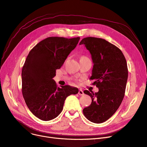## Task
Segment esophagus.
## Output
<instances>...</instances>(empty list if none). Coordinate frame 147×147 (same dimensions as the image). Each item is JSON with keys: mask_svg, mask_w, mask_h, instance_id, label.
Returning a JSON list of instances; mask_svg holds the SVG:
<instances>
[{"mask_svg": "<svg viewBox=\"0 0 147 147\" xmlns=\"http://www.w3.org/2000/svg\"><path fill=\"white\" fill-rule=\"evenodd\" d=\"M78 94H79V95H84V91H83L82 90V89H79Z\"/></svg>", "mask_w": 147, "mask_h": 147, "instance_id": "34e87169", "label": "esophagus"}]
</instances>
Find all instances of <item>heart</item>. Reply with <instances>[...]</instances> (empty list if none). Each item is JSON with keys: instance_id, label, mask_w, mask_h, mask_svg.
<instances>
[{"instance_id": "heart-1", "label": "heart", "mask_w": 147, "mask_h": 147, "mask_svg": "<svg viewBox=\"0 0 147 147\" xmlns=\"http://www.w3.org/2000/svg\"><path fill=\"white\" fill-rule=\"evenodd\" d=\"M81 58H86V57H85V56H82V57H81Z\"/></svg>"}]
</instances>
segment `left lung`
Segmentation results:
<instances>
[{"label": "left lung", "mask_w": 147, "mask_h": 147, "mask_svg": "<svg viewBox=\"0 0 147 147\" xmlns=\"http://www.w3.org/2000/svg\"><path fill=\"white\" fill-rule=\"evenodd\" d=\"M79 44H84L91 55L94 65L90 79L98 88L95 93L84 91L91 97L92 102L83 113L91 122L102 123L115 113L122 103L128 79L127 62L119 48L102 38L86 37Z\"/></svg>", "instance_id": "1"}]
</instances>
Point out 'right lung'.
<instances>
[{"instance_id": "right-lung-1", "label": "right lung", "mask_w": 147, "mask_h": 147, "mask_svg": "<svg viewBox=\"0 0 147 147\" xmlns=\"http://www.w3.org/2000/svg\"><path fill=\"white\" fill-rule=\"evenodd\" d=\"M79 40L48 37L30 51L25 61L22 71L23 96L30 112L42 121L58 117L66 98L79 92L69 85L58 87L53 78Z\"/></svg>"}]
</instances>
